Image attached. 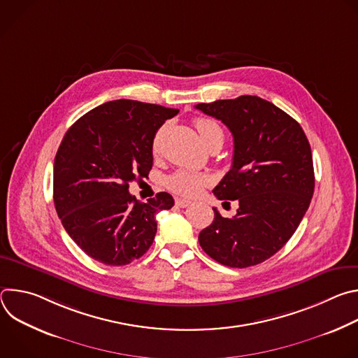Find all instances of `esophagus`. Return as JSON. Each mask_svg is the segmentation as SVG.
I'll return each mask as SVG.
<instances>
[{
    "label": "esophagus",
    "mask_w": 358,
    "mask_h": 358,
    "mask_svg": "<svg viewBox=\"0 0 358 358\" xmlns=\"http://www.w3.org/2000/svg\"><path fill=\"white\" fill-rule=\"evenodd\" d=\"M176 206L180 208H187L191 206V201L188 199H182V198H176Z\"/></svg>",
    "instance_id": "1"
}]
</instances>
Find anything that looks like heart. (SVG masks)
<instances>
[{
	"mask_svg": "<svg viewBox=\"0 0 358 358\" xmlns=\"http://www.w3.org/2000/svg\"><path fill=\"white\" fill-rule=\"evenodd\" d=\"M194 126L198 130L201 140L206 143V145H208L217 137H224V131L221 126L211 119L199 117L194 122ZM162 136H163V129H160L156 133L155 140H152V147L157 148ZM208 182H210V178L207 176L188 171V170H177L171 176H169L166 180V184L171 191L184 196H194L199 194L201 189Z\"/></svg>",
	"mask_w": 358,
	"mask_h": 358,
	"instance_id": "obj_1",
	"label": "heart"
}]
</instances>
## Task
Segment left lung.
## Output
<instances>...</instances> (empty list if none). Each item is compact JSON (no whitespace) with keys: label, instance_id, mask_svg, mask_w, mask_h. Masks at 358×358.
Masks as SVG:
<instances>
[{"label":"left lung","instance_id":"obj_1","mask_svg":"<svg viewBox=\"0 0 358 358\" xmlns=\"http://www.w3.org/2000/svg\"><path fill=\"white\" fill-rule=\"evenodd\" d=\"M195 109L221 120L234 136L232 167L214 194L239 203L232 218L213 208L214 221L199 232V245L225 266L258 265L283 248L310 206L315 170L309 140L293 117L258 96L198 103Z\"/></svg>","mask_w":358,"mask_h":358}]
</instances>
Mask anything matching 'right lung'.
Wrapping results in <instances>:
<instances>
[{
    "label": "right lung",
    "mask_w": 358,
    "mask_h": 358,
    "mask_svg": "<svg viewBox=\"0 0 358 358\" xmlns=\"http://www.w3.org/2000/svg\"><path fill=\"white\" fill-rule=\"evenodd\" d=\"M177 109L113 100L66 131L54 164V202L65 231L90 258L123 266L148 250L157 232L156 214L170 210L169 192L140 202L129 182L148 176L152 140Z\"/></svg>",
    "instance_id": "add662e5"
}]
</instances>
